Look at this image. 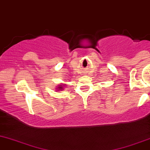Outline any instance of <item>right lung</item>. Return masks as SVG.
Returning <instances> with one entry per match:
<instances>
[{"mask_svg":"<svg viewBox=\"0 0 150 150\" xmlns=\"http://www.w3.org/2000/svg\"><path fill=\"white\" fill-rule=\"evenodd\" d=\"M64 85H60L59 87H58V88H58L59 90H62V89H63V87H62Z\"/></svg>","mask_w":150,"mask_h":150,"instance_id":"right-lung-1","label":"right lung"}]
</instances>
